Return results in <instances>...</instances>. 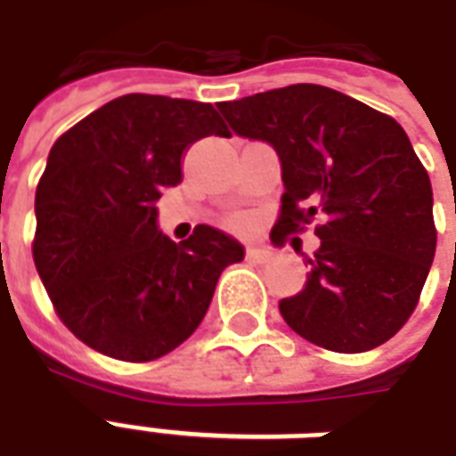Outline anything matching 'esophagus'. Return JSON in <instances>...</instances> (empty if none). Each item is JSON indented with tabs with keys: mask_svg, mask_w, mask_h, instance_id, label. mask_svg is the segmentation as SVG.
<instances>
[{
	"mask_svg": "<svg viewBox=\"0 0 456 456\" xmlns=\"http://www.w3.org/2000/svg\"><path fill=\"white\" fill-rule=\"evenodd\" d=\"M247 258L248 261H256V264H266L268 258H271V251H268L266 247H254V244H248Z\"/></svg>",
	"mask_w": 456,
	"mask_h": 456,
	"instance_id": "obj_1",
	"label": "esophagus"
}]
</instances>
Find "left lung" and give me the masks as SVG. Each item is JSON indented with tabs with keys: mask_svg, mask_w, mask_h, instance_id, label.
Listing matches in <instances>:
<instances>
[{
	"mask_svg": "<svg viewBox=\"0 0 456 456\" xmlns=\"http://www.w3.org/2000/svg\"><path fill=\"white\" fill-rule=\"evenodd\" d=\"M217 110L234 134L278 153L286 192L273 241L325 217L305 288L278 303L288 327L342 354L388 342L418 305L437 247L430 178L401 124L307 83Z\"/></svg>",
	"mask_w": 456,
	"mask_h": 456,
	"instance_id": "8db88e82",
	"label": "left lung"
}]
</instances>
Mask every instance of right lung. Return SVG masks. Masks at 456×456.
Wrapping results in <instances>:
<instances>
[{"instance_id": "1", "label": "right lung", "mask_w": 456, "mask_h": 456, "mask_svg": "<svg viewBox=\"0 0 456 456\" xmlns=\"http://www.w3.org/2000/svg\"><path fill=\"white\" fill-rule=\"evenodd\" d=\"M227 136L212 104L124 94L65 131L36 188V271L77 339L121 362H151L185 342L244 247L208 224L185 241L159 229L156 200L183 180L180 160Z\"/></svg>"}]
</instances>
